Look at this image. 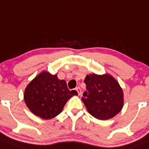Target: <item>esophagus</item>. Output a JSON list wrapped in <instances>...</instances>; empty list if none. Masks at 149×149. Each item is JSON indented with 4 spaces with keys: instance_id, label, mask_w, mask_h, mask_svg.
<instances>
[{
    "instance_id": "1",
    "label": "esophagus",
    "mask_w": 149,
    "mask_h": 149,
    "mask_svg": "<svg viewBox=\"0 0 149 149\" xmlns=\"http://www.w3.org/2000/svg\"><path fill=\"white\" fill-rule=\"evenodd\" d=\"M75 90L77 91V93H78V95H80L81 94V89H80V87H77L75 88Z\"/></svg>"
}]
</instances>
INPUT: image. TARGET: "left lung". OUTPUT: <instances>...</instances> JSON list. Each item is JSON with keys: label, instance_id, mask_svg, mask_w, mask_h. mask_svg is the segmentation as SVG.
Wrapping results in <instances>:
<instances>
[{"label": "left lung", "instance_id": "obj_1", "mask_svg": "<svg viewBox=\"0 0 149 149\" xmlns=\"http://www.w3.org/2000/svg\"><path fill=\"white\" fill-rule=\"evenodd\" d=\"M84 83L87 91L82 101L88 113L100 120L113 118L121 110L124 93L117 80L108 74L87 75Z\"/></svg>", "mask_w": 149, "mask_h": 149}]
</instances>
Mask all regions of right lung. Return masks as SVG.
Segmentation results:
<instances>
[{
    "instance_id": "1",
    "label": "right lung",
    "mask_w": 149,
    "mask_h": 149,
    "mask_svg": "<svg viewBox=\"0 0 149 149\" xmlns=\"http://www.w3.org/2000/svg\"><path fill=\"white\" fill-rule=\"evenodd\" d=\"M74 95H77V92L69 91L64 80L44 71L27 86L24 100L33 114L50 119L61 113L66 102Z\"/></svg>"
}]
</instances>
